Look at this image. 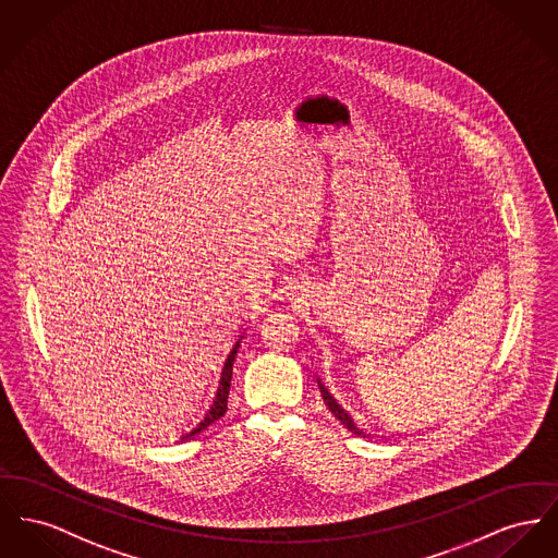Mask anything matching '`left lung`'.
<instances>
[{"mask_svg":"<svg viewBox=\"0 0 558 558\" xmlns=\"http://www.w3.org/2000/svg\"><path fill=\"white\" fill-rule=\"evenodd\" d=\"M318 386H320V392H323V396H325V400H327L328 409H330V411L335 413V417H337V420H341V422H343L345 426L356 432V426H354V422H352V420L348 417V413H343V409H341V407H339V404H337V402L332 400V396H330V393L327 392V388H325L323 384H318ZM359 434H361V432H359Z\"/></svg>","mask_w":558,"mask_h":558,"instance_id":"8db88e82","label":"left lung"}]
</instances>
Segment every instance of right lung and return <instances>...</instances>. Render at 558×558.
<instances>
[{
  "mask_svg": "<svg viewBox=\"0 0 558 558\" xmlns=\"http://www.w3.org/2000/svg\"><path fill=\"white\" fill-rule=\"evenodd\" d=\"M238 348H240V339H238V341H235V345L231 348L230 356H228L226 366H223V373H221V381H219V388H217V393H215V398H213L210 407L206 409V413H204V415L197 420L194 426L190 427L187 432H183V434H181V440L196 436L197 432L206 429V427L210 426V424H215L217 420H221V417L226 415V411H228V396H230L231 371H233V361H235Z\"/></svg>",
  "mask_w": 558,
  "mask_h": 558,
  "instance_id": "add662e5",
  "label": "right lung"
}]
</instances>
